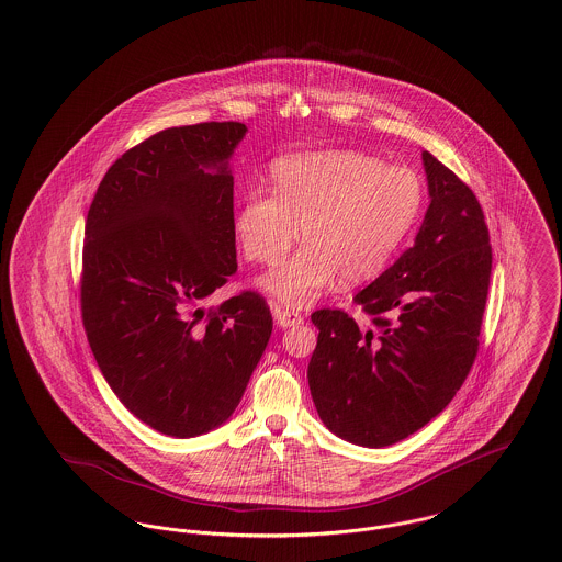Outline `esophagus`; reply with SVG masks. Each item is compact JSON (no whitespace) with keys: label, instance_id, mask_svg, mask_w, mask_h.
Listing matches in <instances>:
<instances>
[{"label":"esophagus","instance_id":"34e87169","mask_svg":"<svg viewBox=\"0 0 562 562\" xmlns=\"http://www.w3.org/2000/svg\"><path fill=\"white\" fill-rule=\"evenodd\" d=\"M273 314H276L278 325H280V327H284V329H289V327H297V325L303 323V316H301L299 312H295V310H289V307H280V305H276Z\"/></svg>","mask_w":562,"mask_h":562}]
</instances>
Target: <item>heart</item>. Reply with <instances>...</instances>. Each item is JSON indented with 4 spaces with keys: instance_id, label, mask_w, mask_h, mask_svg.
<instances>
[{
    "instance_id": "1",
    "label": "heart",
    "mask_w": 562,
    "mask_h": 562,
    "mask_svg": "<svg viewBox=\"0 0 562 562\" xmlns=\"http://www.w3.org/2000/svg\"><path fill=\"white\" fill-rule=\"evenodd\" d=\"M273 193L255 189L235 212V235L252 263L278 265L299 239L303 250L269 273L263 286L286 305L321 297L339 276L348 284L373 278L418 223L423 178L409 167L333 150L278 161Z\"/></svg>"
}]
</instances>
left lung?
Here are the masks:
<instances>
[{"label": "left lung", "instance_id": "obj_1", "mask_svg": "<svg viewBox=\"0 0 562 562\" xmlns=\"http://www.w3.org/2000/svg\"><path fill=\"white\" fill-rule=\"evenodd\" d=\"M430 205L412 248L355 295L371 329L337 307L312 314L307 380L321 420L346 441L384 448L430 423L477 357L493 246L482 205L423 153Z\"/></svg>", "mask_w": 562, "mask_h": 562}]
</instances>
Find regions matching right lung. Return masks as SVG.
<instances>
[{
	"instance_id": "add662e5",
	"label": "right lung",
	"mask_w": 562,
	"mask_h": 562,
	"mask_svg": "<svg viewBox=\"0 0 562 562\" xmlns=\"http://www.w3.org/2000/svg\"><path fill=\"white\" fill-rule=\"evenodd\" d=\"M241 123L150 135L121 155L87 214L80 312L114 395L171 437L223 425L269 341L263 295L201 301L237 271L233 176Z\"/></svg>"
}]
</instances>
